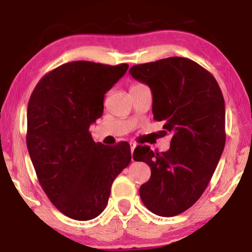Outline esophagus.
I'll return each instance as SVG.
<instances>
[{
	"label": "esophagus",
	"mask_w": 252,
	"mask_h": 252,
	"mask_svg": "<svg viewBox=\"0 0 252 252\" xmlns=\"http://www.w3.org/2000/svg\"><path fill=\"white\" fill-rule=\"evenodd\" d=\"M135 148H136V144L132 143V142H130V150H131V154H132V153H134Z\"/></svg>",
	"instance_id": "esophagus-1"
}]
</instances>
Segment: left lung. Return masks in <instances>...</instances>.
<instances>
[{"label":"left lung","instance_id":"1","mask_svg":"<svg viewBox=\"0 0 252 252\" xmlns=\"http://www.w3.org/2000/svg\"><path fill=\"white\" fill-rule=\"evenodd\" d=\"M129 73L152 90L154 120L172 135L167 152L142 146L134 150V160L152 170L140 187L141 200L155 215L178 216L200 198L224 150L221 90L209 71L186 58L135 65Z\"/></svg>","mask_w":252,"mask_h":252}]
</instances>
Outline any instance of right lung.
Listing matches in <instances>:
<instances>
[{"label":"right lung","instance_id":"obj_1","mask_svg":"<svg viewBox=\"0 0 252 252\" xmlns=\"http://www.w3.org/2000/svg\"><path fill=\"white\" fill-rule=\"evenodd\" d=\"M128 67L63 63L43 76L28 102L26 141L37 179L52 204L76 220L103 212L112 182L131 161L128 142L104 146L89 131Z\"/></svg>","mask_w":252,"mask_h":252}]
</instances>
